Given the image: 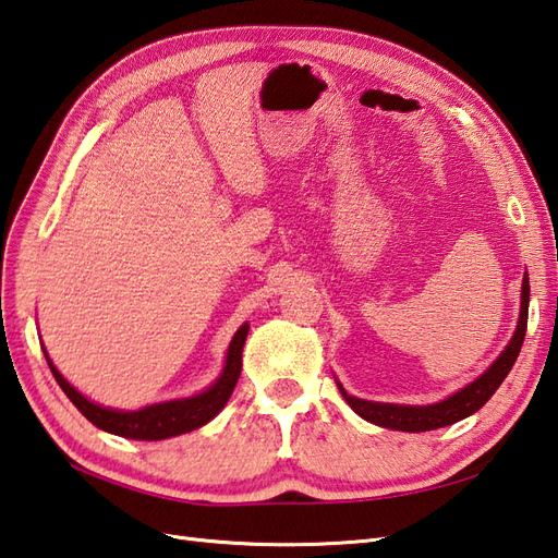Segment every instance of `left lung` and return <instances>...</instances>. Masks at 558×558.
I'll use <instances>...</instances> for the list:
<instances>
[{"label": "left lung", "mask_w": 558, "mask_h": 558, "mask_svg": "<svg viewBox=\"0 0 558 558\" xmlns=\"http://www.w3.org/2000/svg\"><path fill=\"white\" fill-rule=\"evenodd\" d=\"M527 303H530V283L527 275L523 277V289H521V315H519V326L511 336L509 345L505 352L493 362L490 369H487L483 376L475 378L473 384L466 388H461L454 396H450L442 402L436 404H426V407H412V404H388V402H372V400H360L352 398L341 388V396L345 402L355 410L362 418L372 421L376 426L392 428V430H407V433H418V430H433V428H442L457 424V421L471 416L473 412H478L481 407L495 396V390L505 381L507 374L511 372V366L519 357L523 338H525V326H527Z\"/></svg>", "instance_id": "obj_1"}]
</instances>
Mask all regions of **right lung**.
<instances>
[{"instance_id": "obj_1", "label": "right lung", "mask_w": 558, "mask_h": 558, "mask_svg": "<svg viewBox=\"0 0 558 558\" xmlns=\"http://www.w3.org/2000/svg\"><path fill=\"white\" fill-rule=\"evenodd\" d=\"M246 336H248V322L241 326V329L234 333L232 343H229L227 362L220 378H217L208 390H203L201 396L148 404L137 412H120V410H111V407L89 402L83 392H77L71 384L65 381L57 366L51 364L47 350L45 348L43 350L49 362V369L53 378H57L61 390L68 396V400H71L94 426L113 433V436H120V438L166 440L172 436H182V433H189V430H196L220 414V410L227 404L229 396H232V390L239 381L241 352H243V343H246Z\"/></svg>"}]
</instances>
